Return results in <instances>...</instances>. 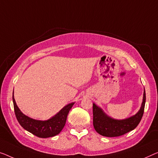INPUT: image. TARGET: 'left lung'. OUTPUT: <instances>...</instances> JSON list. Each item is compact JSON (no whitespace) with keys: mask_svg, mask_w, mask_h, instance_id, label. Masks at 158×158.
I'll use <instances>...</instances> for the list:
<instances>
[{"mask_svg":"<svg viewBox=\"0 0 158 158\" xmlns=\"http://www.w3.org/2000/svg\"><path fill=\"white\" fill-rule=\"evenodd\" d=\"M145 91L143 92V102L138 111L127 118L118 120L110 117L102 109L93 103V124L98 133L106 137H118L135 129L141 121L145 104Z\"/></svg>","mask_w":158,"mask_h":158,"instance_id":"obj_1","label":"left lung"}]
</instances>
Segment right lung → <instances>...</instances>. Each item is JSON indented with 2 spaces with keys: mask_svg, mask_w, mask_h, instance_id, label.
I'll use <instances>...</instances> for the list:
<instances>
[{
  "mask_svg": "<svg viewBox=\"0 0 158 158\" xmlns=\"http://www.w3.org/2000/svg\"><path fill=\"white\" fill-rule=\"evenodd\" d=\"M13 93V102L14 110L18 123L25 130L42 138L53 137L58 135L62 131L66 123L67 115L73 105L74 104V102H72L66 105L57 114L46 121L35 120L28 117L21 111L16 104Z\"/></svg>",
  "mask_w": 158,
  "mask_h": 158,
  "instance_id": "add662e5",
  "label": "right lung"
}]
</instances>
